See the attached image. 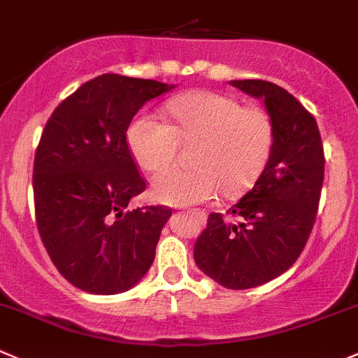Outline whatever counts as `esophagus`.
Instances as JSON below:
<instances>
[{
    "label": "esophagus",
    "instance_id": "1",
    "mask_svg": "<svg viewBox=\"0 0 358 358\" xmlns=\"http://www.w3.org/2000/svg\"><path fill=\"white\" fill-rule=\"evenodd\" d=\"M187 213H190V210H187Z\"/></svg>",
    "mask_w": 358,
    "mask_h": 358
}]
</instances>
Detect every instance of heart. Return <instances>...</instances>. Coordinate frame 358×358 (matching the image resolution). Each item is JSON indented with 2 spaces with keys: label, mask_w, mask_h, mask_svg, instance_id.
<instances>
[{
  "label": "heart",
  "mask_w": 358,
  "mask_h": 358,
  "mask_svg": "<svg viewBox=\"0 0 358 358\" xmlns=\"http://www.w3.org/2000/svg\"><path fill=\"white\" fill-rule=\"evenodd\" d=\"M176 126L154 113L140 115L127 131L131 154L145 171L175 161L180 140L196 141L190 168H169L154 180V196L166 204L203 203L218 189L239 196L259 180L271 159L276 126L262 106H243L231 96L196 91L168 103Z\"/></svg>",
  "instance_id": "heart-1"
}]
</instances>
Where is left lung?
<instances>
[{
	"mask_svg": "<svg viewBox=\"0 0 358 358\" xmlns=\"http://www.w3.org/2000/svg\"><path fill=\"white\" fill-rule=\"evenodd\" d=\"M232 87L262 98L276 126L266 169L227 213H210L194 246L204 275L225 289L264 285L285 273L306 246L324 185L325 155L315 117L283 87L266 80H232Z\"/></svg>",
	"mask_w": 358,
	"mask_h": 358,
	"instance_id": "1",
	"label": "left lung"
}]
</instances>
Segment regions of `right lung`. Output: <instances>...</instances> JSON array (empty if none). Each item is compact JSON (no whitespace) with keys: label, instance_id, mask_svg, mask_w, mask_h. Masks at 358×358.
I'll return each mask as SVG.
<instances>
[{"label":"right lung","instance_id":"add662e5","mask_svg":"<svg viewBox=\"0 0 358 358\" xmlns=\"http://www.w3.org/2000/svg\"><path fill=\"white\" fill-rule=\"evenodd\" d=\"M173 87L105 73L45 124L33 168L38 232L57 271L83 292H126L154 262L171 210H127L147 182L126 136L138 110Z\"/></svg>","mask_w":358,"mask_h":358}]
</instances>
